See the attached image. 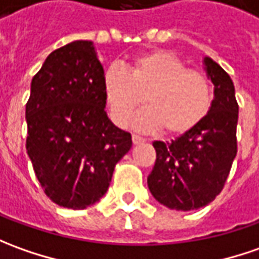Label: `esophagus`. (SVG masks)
Here are the masks:
<instances>
[{"label": "esophagus", "mask_w": 259, "mask_h": 259, "mask_svg": "<svg viewBox=\"0 0 259 259\" xmlns=\"http://www.w3.org/2000/svg\"><path fill=\"white\" fill-rule=\"evenodd\" d=\"M132 140H133V144H140V143H144V142H146L143 137L137 136V135H133V136H132Z\"/></svg>", "instance_id": "1"}]
</instances>
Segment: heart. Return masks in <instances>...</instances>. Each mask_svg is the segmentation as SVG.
Here are the masks:
<instances>
[{"label": "heart", "mask_w": 259, "mask_h": 259, "mask_svg": "<svg viewBox=\"0 0 259 259\" xmlns=\"http://www.w3.org/2000/svg\"><path fill=\"white\" fill-rule=\"evenodd\" d=\"M103 91L110 116L127 126L140 106V129H159L164 136H181L197 127L210 113L212 86L198 70L187 68L168 51H152L136 56L127 70L112 65L103 75Z\"/></svg>", "instance_id": "1"}]
</instances>
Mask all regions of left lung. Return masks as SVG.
Here are the masks:
<instances>
[{
  "label": "left lung",
  "mask_w": 259,
  "mask_h": 259,
  "mask_svg": "<svg viewBox=\"0 0 259 259\" xmlns=\"http://www.w3.org/2000/svg\"><path fill=\"white\" fill-rule=\"evenodd\" d=\"M204 63L214 83L210 113L170 143H153L156 163L147 186L153 197L171 210H197L211 203L224 189L237 156L238 103L233 80L210 58Z\"/></svg>",
  "instance_id": "8db88e82"
}]
</instances>
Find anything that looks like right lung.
I'll return each instance as SVG.
<instances>
[{
    "mask_svg": "<svg viewBox=\"0 0 259 259\" xmlns=\"http://www.w3.org/2000/svg\"><path fill=\"white\" fill-rule=\"evenodd\" d=\"M103 75L92 42L75 41L49 54L31 82L26 152L44 193L65 208L99 201L132 147L106 115Z\"/></svg>",
    "mask_w": 259,
    "mask_h": 259,
    "instance_id": "obj_1",
    "label": "right lung"
}]
</instances>
